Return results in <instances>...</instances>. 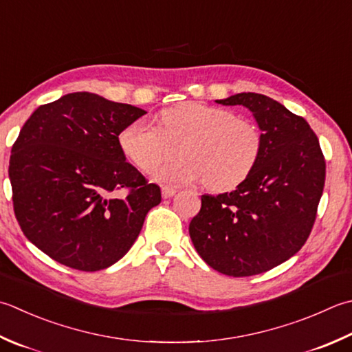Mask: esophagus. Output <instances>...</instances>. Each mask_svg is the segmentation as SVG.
<instances>
[{"label": "esophagus", "instance_id": "1", "mask_svg": "<svg viewBox=\"0 0 352 352\" xmlns=\"http://www.w3.org/2000/svg\"><path fill=\"white\" fill-rule=\"evenodd\" d=\"M177 194V189H174V188H163L162 189V195H163V198H170V197H174Z\"/></svg>", "mask_w": 352, "mask_h": 352}]
</instances>
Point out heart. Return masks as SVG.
Instances as JSON below:
<instances>
[{"instance_id": "heart-1", "label": "heart", "mask_w": 352, "mask_h": 352, "mask_svg": "<svg viewBox=\"0 0 352 352\" xmlns=\"http://www.w3.org/2000/svg\"><path fill=\"white\" fill-rule=\"evenodd\" d=\"M158 125L137 120L122 129L119 144L128 160L143 172L178 153L183 158L154 172L163 184L204 182L210 190H229L247 180L263 151V135L253 122L230 109L186 102L164 109Z\"/></svg>"}]
</instances>
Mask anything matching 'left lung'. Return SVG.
<instances>
[{
  "label": "left lung",
  "mask_w": 352,
  "mask_h": 352,
  "mask_svg": "<svg viewBox=\"0 0 352 352\" xmlns=\"http://www.w3.org/2000/svg\"><path fill=\"white\" fill-rule=\"evenodd\" d=\"M217 102L250 109L263 151L235 190L201 197L189 235L213 270L253 276L285 263L305 244L325 184V158L304 117L272 98L239 93Z\"/></svg>",
  "instance_id": "8db88e82"
}]
</instances>
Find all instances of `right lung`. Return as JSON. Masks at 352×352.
<instances>
[{"label": "right lung", "instance_id": "add662e5", "mask_svg": "<svg viewBox=\"0 0 352 352\" xmlns=\"http://www.w3.org/2000/svg\"><path fill=\"white\" fill-rule=\"evenodd\" d=\"M143 114L82 91L41 105L24 123L9 163L13 210L27 239L59 264L80 272L116 264L160 204V188L119 144Z\"/></svg>", "mask_w": 352, "mask_h": 352}]
</instances>
